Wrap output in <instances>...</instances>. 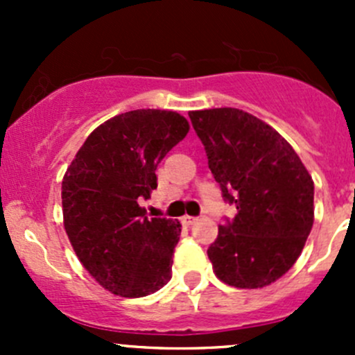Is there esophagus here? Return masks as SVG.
I'll use <instances>...</instances> for the list:
<instances>
[{
    "instance_id": "esophagus-1",
    "label": "esophagus",
    "mask_w": 355,
    "mask_h": 355,
    "mask_svg": "<svg viewBox=\"0 0 355 355\" xmlns=\"http://www.w3.org/2000/svg\"><path fill=\"white\" fill-rule=\"evenodd\" d=\"M196 221H198V218H196V216H189V214H187V216L182 218V223H184L185 227H191V225H194Z\"/></svg>"
}]
</instances>
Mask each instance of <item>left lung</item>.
<instances>
[{
  "label": "left lung",
  "instance_id": "left-lung-1",
  "mask_svg": "<svg viewBox=\"0 0 355 355\" xmlns=\"http://www.w3.org/2000/svg\"><path fill=\"white\" fill-rule=\"evenodd\" d=\"M225 202L237 214L207 249L216 277L237 288L273 284L293 266L314 221V184L292 146L237 108L189 113Z\"/></svg>",
  "mask_w": 355,
  "mask_h": 355
}]
</instances>
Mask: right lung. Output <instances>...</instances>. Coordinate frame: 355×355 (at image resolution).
I'll use <instances>...</instances> for the list:
<instances>
[{
    "label": "right lung",
    "mask_w": 355,
    "mask_h": 355,
    "mask_svg": "<svg viewBox=\"0 0 355 355\" xmlns=\"http://www.w3.org/2000/svg\"><path fill=\"white\" fill-rule=\"evenodd\" d=\"M187 132L189 121L175 111H127L85 139L63 177L70 244L114 295L146 297L170 282L180 223L149 218L139 199L151 198L157 164Z\"/></svg>",
    "instance_id": "obj_1"
}]
</instances>
